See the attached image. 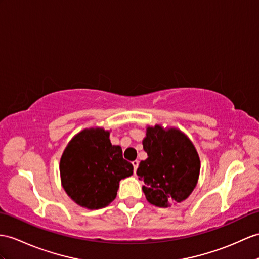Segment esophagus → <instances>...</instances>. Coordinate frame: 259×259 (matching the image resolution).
Here are the masks:
<instances>
[{
  "label": "esophagus",
  "instance_id": "1",
  "mask_svg": "<svg viewBox=\"0 0 259 259\" xmlns=\"http://www.w3.org/2000/svg\"><path fill=\"white\" fill-rule=\"evenodd\" d=\"M132 163H133V167H134V172H136L137 167H138V163H140V161H138V160H134Z\"/></svg>",
  "mask_w": 259,
  "mask_h": 259
}]
</instances>
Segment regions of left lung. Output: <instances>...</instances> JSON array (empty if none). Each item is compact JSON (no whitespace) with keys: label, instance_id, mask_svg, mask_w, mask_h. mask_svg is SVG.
Listing matches in <instances>:
<instances>
[{"label":"left lung","instance_id":"1","mask_svg":"<svg viewBox=\"0 0 259 259\" xmlns=\"http://www.w3.org/2000/svg\"><path fill=\"white\" fill-rule=\"evenodd\" d=\"M147 158L140 162L138 179L153 205L168 207L185 201L198 184L200 158L193 143L184 132L162 125L147 126L143 140Z\"/></svg>","mask_w":259,"mask_h":259}]
</instances>
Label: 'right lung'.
<instances>
[{
  "label": "right lung",
  "instance_id": "obj_1",
  "mask_svg": "<svg viewBox=\"0 0 259 259\" xmlns=\"http://www.w3.org/2000/svg\"><path fill=\"white\" fill-rule=\"evenodd\" d=\"M122 147L112 145L110 131L84 128L75 134L61 155V186L78 205L89 210L108 206L116 198L119 181L133 175Z\"/></svg>",
  "mask_w": 259,
  "mask_h": 259
}]
</instances>
